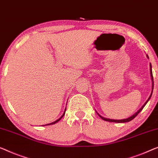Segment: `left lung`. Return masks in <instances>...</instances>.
<instances>
[{
  "instance_id": "8db88e82",
  "label": "left lung",
  "mask_w": 158,
  "mask_h": 158,
  "mask_svg": "<svg viewBox=\"0 0 158 158\" xmlns=\"http://www.w3.org/2000/svg\"><path fill=\"white\" fill-rule=\"evenodd\" d=\"M150 74H151V77H152V81H153V76H152V65H151V64H150ZM152 90H153V82H152ZM152 93H151V95H150V96L149 97V98H148V100L147 101H146L145 102V104L143 105V106L141 107V108L137 112V113H135L134 114V115H132L131 117H130V118H127V119H123V120H112V119H107V118H103V117H102V116H100L99 114H98V115L100 116V118H101L102 120H106V121H108V122H113V123H127V122H130V121H131L132 119H134L136 117L137 115H138L139 113H140V111L142 110L143 109V107H145V106L146 104H147V102L149 101V100L150 99V98H151V96H152Z\"/></svg>"
}]
</instances>
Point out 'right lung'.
I'll list each match as a JSON object with an SVG mask.
<instances>
[{
  "instance_id": "add662e5",
  "label": "right lung",
  "mask_w": 158,
  "mask_h": 158,
  "mask_svg": "<svg viewBox=\"0 0 158 158\" xmlns=\"http://www.w3.org/2000/svg\"><path fill=\"white\" fill-rule=\"evenodd\" d=\"M65 112H64V113L63 114V115H62V116H61V117H60V118H59V119H58V120H57L56 121H55V122H53V123H50V124H48L47 125H53V124H55V123H56L57 122H58V121H59V120H60V119H61V118H62L63 117V116H64V115H65Z\"/></svg>"
}]
</instances>
